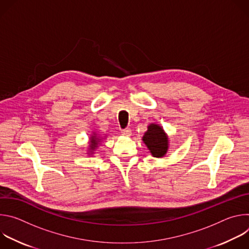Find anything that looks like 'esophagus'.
Here are the masks:
<instances>
[{
    "label": "esophagus",
    "instance_id": "esophagus-1",
    "mask_svg": "<svg viewBox=\"0 0 249 249\" xmlns=\"http://www.w3.org/2000/svg\"><path fill=\"white\" fill-rule=\"evenodd\" d=\"M121 133H122V135H123V136H126V137H130V136H131V134H132L131 129H129V128H126V129L122 130V131H121Z\"/></svg>",
    "mask_w": 249,
    "mask_h": 249
}]
</instances>
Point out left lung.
Returning <instances> with one entry per match:
<instances>
[{
	"label": "left lung",
	"mask_w": 249,
	"mask_h": 249,
	"mask_svg": "<svg viewBox=\"0 0 249 249\" xmlns=\"http://www.w3.org/2000/svg\"><path fill=\"white\" fill-rule=\"evenodd\" d=\"M142 140L154 158L161 159L166 155L169 148V140L160 125L151 123Z\"/></svg>",
	"instance_id": "obj_1"
}]
</instances>
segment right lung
Here are the masks:
<instances>
[{
  "instance_id": "obj_1",
  "label": "right lung",
  "mask_w": 249,
  "mask_h": 249,
  "mask_svg": "<svg viewBox=\"0 0 249 249\" xmlns=\"http://www.w3.org/2000/svg\"><path fill=\"white\" fill-rule=\"evenodd\" d=\"M101 135H98L96 132H92V134L89 137V148H88V155L92 156L94 154V151L98 148V146L101 144L102 140L105 139V137H100Z\"/></svg>"
}]
</instances>
